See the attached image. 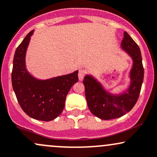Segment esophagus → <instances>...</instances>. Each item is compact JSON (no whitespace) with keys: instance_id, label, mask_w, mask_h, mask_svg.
<instances>
[{"instance_id":"34e87169","label":"esophagus","mask_w":157,"mask_h":157,"mask_svg":"<svg viewBox=\"0 0 157 157\" xmlns=\"http://www.w3.org/2000/svg\"><path fill=\"white\" fill-rule=\"evenodd\" d=\"M85 72L83 70H79V71H78V74L79 80L82 81V79L84 78V77H85Z\"/></svg>"}]
</instances>
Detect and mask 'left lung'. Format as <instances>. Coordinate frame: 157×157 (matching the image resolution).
<instances>
[{
    "mask_svg": "<svg viewBox=\"0 0 157 157\" xmlns=\"http://www.w3.org/2000/svg\"><path fill=\"white\" fill-rule=\"evenodd\" d=\"M121 47L132 59L129 72L130 84L126 90L118 95L110 94L100 82L90 75L84 78L85 97L90 112L102 120L117 118L129 112L139 99L144 79L142 58L139 45L126 32L124 33Z\"/></svg>",
    "mask_w": 157,
    "mask_h": 157,
    "instance_id": "1",
    "label": "left lung"
}]
</instances>
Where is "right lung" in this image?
Segmentation results:
<instances>
[{"label": "right lung", "mask_w": 157, "mask_h": 157, "mask_svg": "<svg viewBox=\"0 0 157 157\" xmlns=\"http://www.w3.org/2000/svg\"><path fill=\"white\" fill-rule=\"evenodd\" d=\"M33 33L25 36L15 52L12 85L18 103L29 117L50 121L63 112L67 94L78 81V71L46 80L32 76L25 67V55Z\"/></svg>", "instance_id": "obj_1"}]
</instances>
